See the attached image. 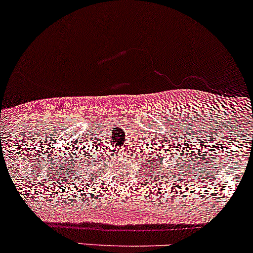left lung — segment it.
I'll use <instances>...</instances> for the list:
<instances>
[{
    "mask_svg": "<svg viewBox=\"0 0 253 253\" xmlns=\"http://www.w3.org/2000/svg\"><path fill=\"white\" fill-rule=\"evenodd\" d=\"M158 163L159 162H157V160L153 158L152 160H150V166H146V169H151L153 173H155L157 170V167H158ZM147 165H149V163H147ZM162 170H163V167H162ZM162 170H159V172H162Z\"/></svg>",
    "mask_w": 253,
    "mask_h": 253,
    "instance_id": "left-lung-1",
    "label": "left lung"
}]
</instances>
